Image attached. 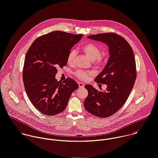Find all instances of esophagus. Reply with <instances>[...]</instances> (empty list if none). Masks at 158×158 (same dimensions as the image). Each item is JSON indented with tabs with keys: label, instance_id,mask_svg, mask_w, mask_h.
<instances>
[{
	"label": "esophagus",
	"instance_id": "obj_1",
	"mask_svg": "<svg viewBox=\"0 0 158 158\" xmlns=\"http://www.w3.org/2000/svg\"><path fill=\"white\" fill-rule=\"evenodd\" d=\"M78 85H79V87H80V88H81V87H84V83H82V82H78Z\"/></svg>",
	"mask_w": 158,
	"mask_h": 158
}]
</instances>
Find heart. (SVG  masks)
<instances>
[{"instance_id":"b5f03b06","label":"heart","mask_w":158,"mask_h":158,"mask_svg":"<svg viewBox=\"0 0 158 158\" xmlns=\"http://www.w3.org/2000/svg\"><path fill=\"white\" fill-rule=\"evenodd\" d=\"M81 50L92 61H94L95 64L97 66H101L103 65L104 60L103 58L100 56V50L99 48L93 43H87L84 44ZM76 52L74 50H71L68 56V63L71 64L73 62ZM95 73L92 71H82L79 70L76 73V76L80 79L83 81H87L89 77L94 75Z\"/></svg>"}]
</instances>
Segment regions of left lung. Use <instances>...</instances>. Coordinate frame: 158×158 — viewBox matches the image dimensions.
I'll list each match as a JSON object with an SVG mask.
<instances>
[{
	"label": "left lung",
	"mask_w": 158,
	"mask_h": 158,
	"mask_svg": "<svg viewBox=\"0 0 158 158\" xmlns=\"http://www.w3.org/2000/svg\"><path fill=\"white\" fill-rule=\"evenodd\" d=\"M88 38L100 41L109 47V58L102 71L95 77L97 83L107 85L106 90H97L85 85L88 95L84 102L85 110L100 118L116 113L127 101L136 77L133 49L127 41L114 33L90 35Z\"/></svg>",
	"instance_id": "1"
}]
</instances>
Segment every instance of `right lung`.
<instances>
[{
  "instance_id": "add662e5",
  "label": "right lung",
  "mask_w": 158,
  "mask_h": 158,
  "mask_svg": "<svg viewBox=\"0 0 158 158\" xmlns=\"http://www.w3.org/2000/svg\"><path fill=\"white\" fill-rule=\"evenodd\" d=\"M61 31H52L36 39L25 58L23 81L26 93L35 107L46 115H55L67 107L73 91L79 87L71 78L62 82L55 76L65 66L68 56L82 37Z\"/></svg>"
}]
</instances>
